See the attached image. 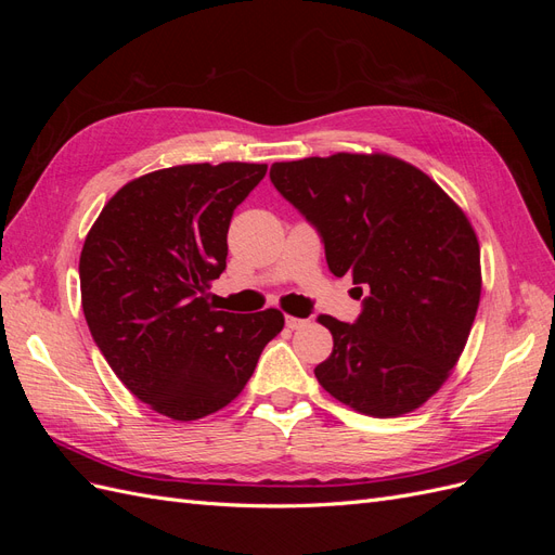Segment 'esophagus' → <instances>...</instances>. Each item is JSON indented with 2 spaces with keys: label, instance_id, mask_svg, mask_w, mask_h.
Instances as JSON below:
<instances>
[{
  "label": "esophagus",
  "instance_id": "esophagus-1",
  "mask_svg": "<svg viewBox=\"0 0 555 555\" xmlns=\"http://www.w3.org/2000/svg\"><path fill=\"white\" fill-rule=\"evenodd\" d=\"M310 322L308 319H300V317H292V314H287V328H292V331H298V328H306Z\"/></svg>",
  "mask_w": 555,
  "mask_h": 555
}]
</instances>
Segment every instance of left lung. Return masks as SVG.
<instances>
[{"label": "left lung", "instance_id": "1", "mask_svg": "<svg viewBox=\"0 0 555 555\" xmlns=\"http://www.w3.org/2000/svg\"><path fill=\"white\" fill-rule=\"evenodd\" d=\"M271 180L322 233L331 273L367 292L357 324L319 317L333 351L314 377L367 416L418 410L449 379L477 317L481 261L467 215L386 153L275 162Z\"/></svg>", "mask_w": 555, "mask_h": 555}]
</instances>
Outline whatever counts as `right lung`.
<instances>
[{
	"instance_id": "add662e5",
	"label": "right lung",
	"mask_w": 555,
	"mask_h": 555,
	"mask_svg": "<svg viewBox=\"0 0 555 555\" xmlns=\"http://www.w3.org/2000/svg\"><path fill=\"white\" fill-rule=\"evenodd\" d=\"M266 164H182L129 180L88 231L80 300L96 347L127 389L173 422L227 408L284 326L268 308L210 306L231 215Z\"/></svg>"
}]
</instances>
